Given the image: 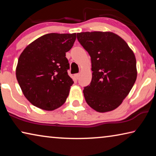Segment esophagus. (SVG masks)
Instances as JSON below:
<instances>
[{"label": "esophagus", "mask_w": 156, "mask_h": 156, "mask_svg": "<svg viewBox=\"0 0 156 156\" xmlns=\"http://www.w3.org/2000/svg\"><path fill=\"white\" fill-rule=\"evenodd\" d=\"M79 76H80V74H79V73H76V74H75V77L77 80L79 78Z\"/></svg>", "instance_id": "esophagus-1"}]
</instances>
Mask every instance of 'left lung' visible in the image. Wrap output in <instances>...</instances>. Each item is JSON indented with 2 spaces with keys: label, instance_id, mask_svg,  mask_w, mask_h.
Listing matches in <instances>:
<instances>
[{
  "label": "left lung",
  "instance_id": "left-lung-1",
  "mask_svg": "<svg viewBox=\"0 0 156 156\" xmlns=\"http://www.w3.org/2000/svg\"><path fill=\"white\" fill-rule=\"evenodd\" d=\"M77 38L91 56L92 79L84 87V98L100 113L119 107L137 78L135 55L127 43L112 32L77 34Z\"/></svg>",
  "mask_w": 156,
  "mask_h": 156
}]
</instances>
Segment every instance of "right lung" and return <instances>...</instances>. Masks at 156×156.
Instances as JSON below:
<instances>
[{"instance_id": "right-lung-1", "label": "right lung", "mask_w": 156, "mask_h": 156, "mask_svg": "<svg viewBox=\"0 0 156 156\" xmlns=\"http://www.w3.org/2000/svg\"><path fill=\"white\" fill-rule=\"evenodd\" d=\"M76 34H47L23 50L16 70L24 96L34 106L52 111L65 103L73 81L68 75L66 52Z\"/></svg>"}]
</instances>
